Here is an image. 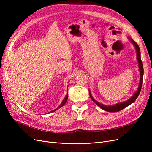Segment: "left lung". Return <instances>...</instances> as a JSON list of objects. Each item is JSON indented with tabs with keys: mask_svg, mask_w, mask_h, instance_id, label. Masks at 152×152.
Listing matches in <instances>:
<instances>
[{
	"mask_svg": "<svg viewBox=\"0 0 152 152\" xmlns=\"http://www.w3.org/2000/svg\"><path fill=\"white\" fill-rule=\"evenodd\" d=\"M132 43L134 44V45L135 46L136 48V56H137V59L138 61V63H139V68H140V84H139V87L138 89H137V91L135 93V94H134L132 97L126 102H122V103H119L118 104H116L113 106H107V105H104L102 103H99V102H98L97 101H96L93 98V96H91V93L89 91V95L90 97L91 98V99L93 101V102L98 105L99 107L105 110V111L107 112H117L121 111L122 109L126 108L127 107H128L129 105H130L131 104H132V103H134L135 102V100L137 99V98L138 97V96L140 93L141 90V87H142V79H143V73H144V70H143V66H142V63L141 61V53H140V49L139 48V45H137V44L135 42V41L133 40L132 39H131Z\"/></svg>",
	"mask_w": 152,
	"mask_h": 152,
	"instance_id": "obj_1",
	"label": "left lung"
}]
</instances>
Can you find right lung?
<instances>
[{"instance_id": "obj_1", "label": "right lung", "mask_w": 152, "mask_h": 152, "mask_svg": "<svg viewBox=\"0 0 152 152\" xmlns=\"http://www.w3.org/2000/svg\"><path fill=\"white\" fill-rule=\"evenodd\" d=\"M67 99H68V94H66V97L65 98V99H64L63 100V102H62V103H61V104L59 106V107L58 108H57L56 109H55V110H52V111H50L49 113H50V112H54V111H56V110H58V108H61V107H63V106L65 104V103L66 102V101H67Z\"/></svg>"}]
</instances>
